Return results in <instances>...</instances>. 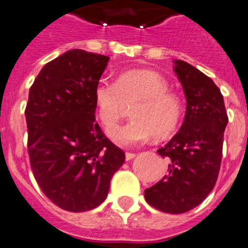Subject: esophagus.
Returning <instances> with one entry per match:
<instances>
[{
    "label": "esophagus",
    "instance_id": "esophagus-1",
    "mask_svg": "<svg viewBox=\"0 0 248 248\" xmlns=\"http://www.w3.org/2000/svg\"><path fill=\"white\" fill-rule=\"evenodd\" d=\"M134 157H136V154H133V153H126V160H127V161L132 160V158H134Z\"/></svg>",
    "mask_w": 248,
    "mask_h": 248
}]
</instances>
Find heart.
Wrapping results in <instances>:
<instances>
[{
    "label": "heart",
    "mask_w": 248,
    "mask_h": 248,
    "mask_svg": "<svg viewBox=\"0 0 248 248\" xmlns=\"http://www.w3.org/2000/svg\"><path fill=\"white\" fill-rule=\"evenodd\" d=\"M94 103L100 122L109 129L132 110V121L108 132L120 146H136L151 137L163 139L175 132L182 119V102L168 91V83L150 70L124 71L116 83L100 81L94 88Z\"/></svg>",
    "instance_id": "obj_1"
}]
</instances>
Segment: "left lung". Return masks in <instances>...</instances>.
Here are the masks:
<instances>
[{
	"mask_svg": "<svg viewBox=\"0 0 248 248\" xmlns=\"http://www.w3.org/2000/svg\"><path fill=\"white\" fill-rule=\"evenodd\" d=\"M186 111L178 133L157 153L168 162L162 179L145 189L149 205L166 213H184L212 191L222 161L227 110L220 90L195 66L174 60Z\"/></svg>",
	"mask_w": 248,
	"mask_h": 248,
	"instance_id": "left-lung-1",
	"label": "left lung"
}]
</instances>
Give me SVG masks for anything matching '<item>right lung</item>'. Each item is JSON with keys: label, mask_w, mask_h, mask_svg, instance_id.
Listing matches in <instances>:
<instances>
[{"label": "right lung", "mask_w": 248, "mask_h": 248, "mask_svg": "<svg viewBox=\"0 0 248 248\" xmlns=\"http://www.w3.org/2000/svg\"><path fill=\"white\" fill-rule=\"evenodd\" d=\"M110 58L71 49L46 64L25 109L33 175L58 207L85 212L107 199L124 153L95 122L94 88Z\"/></svg>", "instance_id": "obj_1"}]
</instances>
